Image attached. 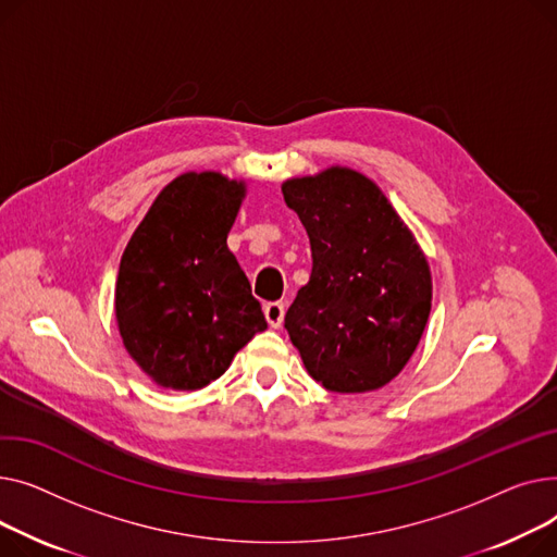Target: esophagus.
Wrapping results in <instances>:
<instances>
[{
  "label": "esophagus",
  "mask_w": 557,
  "mask_h": 557,
  "mask_svg": "<svg viewBox=\"0 0 557 557\" xmlns=\"http://www.w3.org/2000/svg\"><path fill=\"white\" fill-rule=\"evenodd\" d=\"M263 310H265V319H268L272 329H278V325L283 323V317H285V304L283 301H270V304H265Z\"/></svg>",
  "instance_id": "obj_1"
}]
</instances>
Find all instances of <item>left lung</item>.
Segmentation results:
<instances>
[{"label":"left lung","mask_w":557,"mask_h":557,"mask_svg":"<svg viewBox=\"0 0 557 557\" xmlns=\"http://www.w3.org/2000/svg\"><path fill=\"white\" fill-rule=\"evenodd\" d=\"M304 222L312 274L285 314L306 371L335 394H369L411 359L432 310V272L380 186L331 166L281 186Z\"/></svg>","instance_id":"left-lung-1"}]
</instances>
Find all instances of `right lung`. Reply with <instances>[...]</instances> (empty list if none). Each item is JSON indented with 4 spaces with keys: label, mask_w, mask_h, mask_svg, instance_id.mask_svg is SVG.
<instances>
[{
    "label": "right lung",
    "mask_w": 557,
    "mask_h": 557,
    "mask_svg": "<svg viewBox=\"0 0 557 557\" xmlns=\"http://www.w3.org/2000/svg\"><path fill=\"white\" fill-rule=\"evenodd\" d=\"M245 195L243 180L182 173L161 188L121 256L119 333L127 355L163 388L211 384L268 329L226 247Z\"/></svg>",
    "instance_id": "right-lung-1"
}]
</instances>
